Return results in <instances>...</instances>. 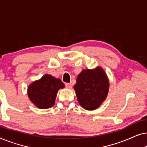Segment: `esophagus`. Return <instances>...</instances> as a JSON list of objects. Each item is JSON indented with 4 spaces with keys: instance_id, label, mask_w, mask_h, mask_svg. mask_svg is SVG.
I'll list each match as a JSON object with an SVG mask.
<instances>
[{
    "instance_id": "esophagus-1",
    "label": "esophagus",
    "mask_w": 147,
    "mask_h": 147,
    "mask_svg": "<svg viewBox=\"0 0 147 147\" xmlns=\"http://www.w3.org/2000/svg\"><path fill=\"white\" fill-rule=\"evenodd\" d=\"M65 86L67 88H69V89H70V88H71V87H72L71 84H70V83H66L65 84Z\"/></svg>"
}]
</instances>
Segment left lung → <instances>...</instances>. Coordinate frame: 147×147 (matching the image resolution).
Here are the masks:
<instances>
[{
	"instance_id": "obj_1",
	"label": "left lung",
	"mask_w": 147,
	"mask_h": 147,
	"mask_svg": "<svg viewBox=\"0 0 147 147\" xmlns=\"http://www.w3.org/2000/svg\"><path fill=\"white\" fill-rule=\"evenodd\" d=\"M74 88L80 105L87 110H94L107 97L109 81L102 67L84 69L78 75Z\"/></svg>"
}]
</instances>
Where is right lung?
<instances>
[{
	"mask_svg": "<svg viewBox=\"0 0 147 147\" xmlns=\"http://www.w3.org/2000/svg\"><path fill=\"white\" fill-rule=\"evenodd\" d=\"M64 88V84L49 74L33 82L28 88V96L32 103L41 109L53 106L58 90Z\"/></svg>",
	"mask_w": 147,
	"mask_h": 147,
	"instance_id": "obj_1",
	"label": "right lung"
}]
</instances>
